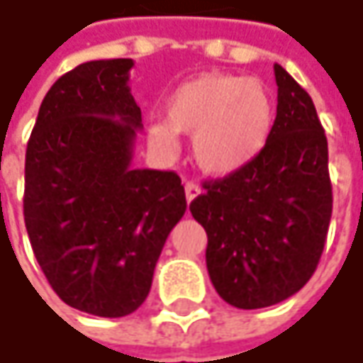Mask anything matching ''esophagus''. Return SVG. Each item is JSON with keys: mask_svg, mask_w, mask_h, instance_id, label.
I'll return each mask as SVG.
<instances>
[{"mask_svg": "<svg viewBox=\"0 0 363 363\" xmlns=\"http://www.w3.org/2000/svg\"><path fill=\"white\" fill-rule=\"evenodd\" d=\"M203 194V188L199 186V184H194V182H188L186 184V199H188V203H192L196 196H201Z\"/></svg>", "mask_w": 363, "mask_h": 363, "instance_id": "esophagus-1", "label": "esophagus"}]
</instances>
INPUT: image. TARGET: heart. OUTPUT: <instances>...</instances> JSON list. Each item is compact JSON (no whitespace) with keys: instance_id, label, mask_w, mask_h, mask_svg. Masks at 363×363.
<instances>
[{"instance_id":"1","label":"heart","mask_w":363,"mask_h":363,"mask_svg":"<svg viewBox=\"0 0 363 363\" xmlns=\"http://www.w3.org/2000/svg\"><path fill=\"white\" fill-rule=\"evenodd\" d=\"M269 89L242 74L203 72L182 83L164 102L167 121L150 125V140L175 148L177 133L192 135V155L211 175H230L265 148L274 125Z\"/></svg>"}]
</instances>
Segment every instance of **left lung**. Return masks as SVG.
I'll return each mask as SVG.
<instances>
[{
    "label": "left lung",
    "mask_w": 363,
    "mask_h": 363,
    "mask_svg": "<svg viewBox=\"0 0 363 363\" xmlns=\"http://www.w3.org/2000/svg\"><path fill=\"white\" fill-rule=\"evenodd\" d=\"M278 111L259 157L204 182L190 211L206 232V269L219 296L261 309L298 293L324 250L333 186L328 142L309 94L274 65Z\"/></svg>",
    "instance_id": "left-lung-1"
}]
</instances>
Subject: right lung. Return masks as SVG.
<instances>
[{
    "instance_id": "1",
    "label": "right lung",
    "mask_w": 363,
    "mask_h": 363,
    "mask_svg": "<svg viewBox=\"0 0 363 363\" xmlns=\"http://www.w3.org/2000/svg\"><path fill=\"white\" fill-rule=\"evenodd\" d=\"M131 58L91 60L45 94L24 160V225L37 263L67 305L133 313L150 293L169 232L186 213L173 171L133 169L142 111Z\"/></svg>"
}]
</instances>
